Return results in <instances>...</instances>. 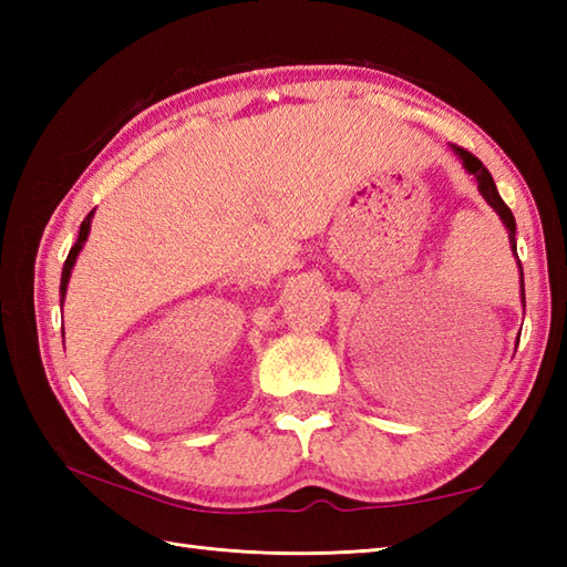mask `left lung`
I'll return each mask as SVG.
<instances>
[{
    "label": "left lung",
    "instance_id": "obj_1",
    "mask_svg": "<svg viewBox=\"0 0 567 567\" xmlns=\"http://www.w3.org/2000/svg\"><path fill=\"white\" fill-rule=\"evenodd\" d=\"M453 151H455L457 155H461V161H463V165H465V171H467L470 175H475V179H477V187H480V192H483V197L487 199L489 207L499 214V219L504 221V226H507V231H509V244H512V248H514V256H516V238H514V236H516V221H514V214H512V209H509L507 204H504V199L499 197L495 179H492V175H489L487 167L483 165V161L475 158L473 153L465 151V148H461V146H453ZM516 262H519L522 299H524V268H522V260H519V256H516ZM524 307H526V302H524Z\"/></svg>",
    "mask_w": 567,
    "mask_h": 567
}]
</instances>
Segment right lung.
Listing matches in <instances>:
<instances>
[{
	"label": "right lung",
	"instance_id": "right-lung-1",
	"mask_svg": "<svg viewBox=\"0 0 567 567\" xmlns=\"http://www.w3.org/2000/svg\"><path fill=\"white\" fill-rule=\"evenodd\" d=\"M92 214H94V209L84 216V221L80 224V236H78V240H75V246L70 248V252H68V258H65V265H63V277H60V297H65V290H68V280H70V270H72V265H75V260H78V252L82 250V244L84 240H87V234H90V221H92ZM60 302H63V299H60Z\"/></svg>",
	"mask_w": 567,
	"mask_h": 567
}]
</instances>
